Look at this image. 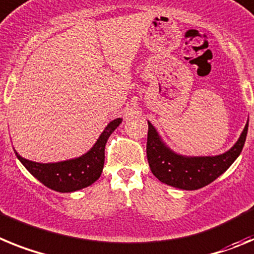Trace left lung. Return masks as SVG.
I'll use <instances>...</instances> for the list:
<instances>
[{
    "label": "left lung",
    "instance_id": "8db88e82",
    "mask_svg": "<svg viewBox=\"0 0 254 254\" xmlns=\"http://www.w3.org/2000/svg\"><path fill=\"white\" fill-rule=\"evenodd\" d=\"M248 123L239 140L226 153L215 157H184L170 151L161 142L157 131L148 121L147 158L151 171L160 182L185 190L203 188L231 166L246 143Z\"/></svg>",
    "mask_w": 254,
    "mask_h": 254
}]
</instances>
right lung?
<instances>
[{"label":"right lung","instance_id":"1","mask_svg":"<svg viewBox=\"0 0 254 254\" xmlns=\"http://www.w3.org/2000/svg\"><path fill=\"white\" fill-rule=\"evenodd\" d=\"M120 123L121 119L112 120L103 130V133L93 145V148L84 156L75 158V160L64 161L57 164H38V162L25 160L17 152L15 153L17 158L21 161V164L25 166V169L48 188L61 191V193L79 190L93 184L101 176L103 164H105L106 143Z\"/></svg>","mask_w":254,"mask_h":254}]
</instances>
